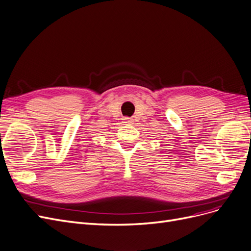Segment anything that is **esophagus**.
<instances>
[{"instance_id": "34e87169", "label": "esophagus", "mask_w": 251, "mask_h": 251, "mask_svg": "<svg viewBox=\"0 0 251 251\" xmlns=\"http://www.w3.org/2000/svg\"><path fill=\"white\" fill-rule=\"evenodd\" d=\"M124 121H125V123H132V120L129 119V118H125Z\"/></svg>"}]
</instances>
